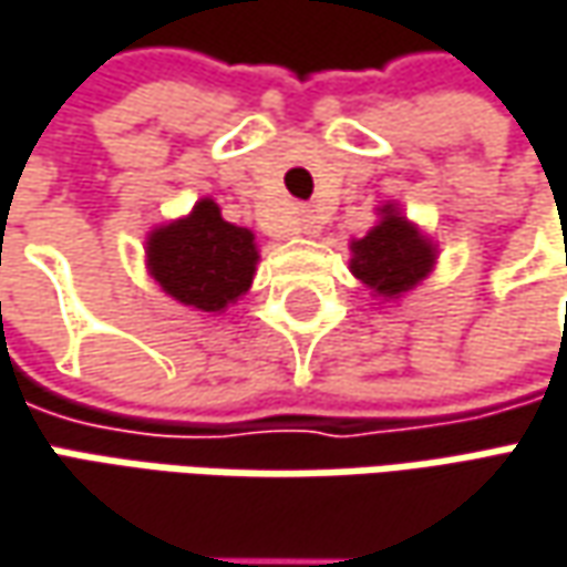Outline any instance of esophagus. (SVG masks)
I'll use <instances>...</instances> for the list:
<instances>
[{
    "label": "esophagus",
    "mask_w": 567,
    "mask_h": 567,
    "mask_svg": "<svg viewBox=\"0 0 567 567\" xmlns=\"http://www.w3.org/2000/svg\"><path fill=\"white\" fill-rule=\"evenodd\" d=\"M295 231H298V235H317V221H313V215H310V212H298V218H295Z\"/></svg>",
    "instance_id": "esophagus-1"
}]
</instances>
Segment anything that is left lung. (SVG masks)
Here are the masks:
<instances>
[{"label": "left lung", "mask_w": 567, "mask_h": 567, "mask_svg": "<svg viewBox=\"0 0 567 567\" xmlns=\"http://www.w3.org/2000/svg\"><path fill=\"white\" fill-rule=\"evenodd\" d=\"M437 250L396 206H383L381 221L352 240V272L378 298H400L434 269Z\"/></svg>", "instance_id": "8db88e82"}]
</instances>
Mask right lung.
Returning a JSON list of instances; mask_svg holds the SVG:
<instances>
[{
	"label": "right lung",
	"mask_w": 567,
	"mask_h": 567,
	"mask_svg": "<svg viewBox=\"0 0 567 567\" xmlns=\"http://www.w3.org/2000/svg\"><path fill=\"white\" fill-rule=\"evenodd\" d=\"M152 279L186 308L221 313L250 288L257 237L221 218L218 203L199 199L189 215L155 228L145 240Z\"/></svg>",
	"instance_id": "add662e5"
}]
</instances>
